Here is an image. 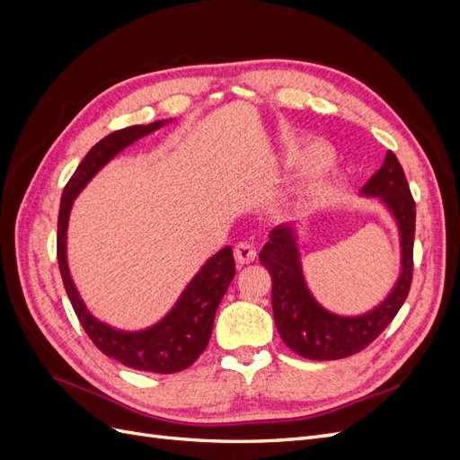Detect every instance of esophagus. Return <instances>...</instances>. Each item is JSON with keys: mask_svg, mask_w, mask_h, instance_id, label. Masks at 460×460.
Masks as SVG:
<instances>
[{"mask_svg": "<svg viewBox=\"0 0 460 460\" xmlns=\"http://www.w3.org/2000/svg\"><path fill=\"white\" fill-rule=\"evenodd\" d=\"M234 255H235V261H238L240 264H247V262H253L255 261L257 249H255V245L252 242H238V243H235Z\"/></svg>", "mask_w": 460, "mask_h": 460, "instance_id": "esophagus-1", "label": "esophagus"}]
</instances>
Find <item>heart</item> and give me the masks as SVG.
Returning <instances> with one entry per match:
<instances>
[{
	"label": "heart",
	"instance_id": "b5f03b06",
	"mask_svg": "<svg viewBox=\"0 0 460 460\" xmlns=\"http://www.w3.org/2000/svg\"><path fill=\"white\" fill-rule=\"evenodd\" d=\"M301 157L311 159V161H318L314 164H311L305 174L301 176L299 184H297V196L303 199H311L316 196H323L326 193L333 180H336V172H333V164L330 161H324L328 157V151L324 146L320 144H309L307 147L303 149Z\"/></svg>",
	"mask_w": 460,
	"mask_h": 460
}]
</instances>
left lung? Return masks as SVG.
<instances>
[{
	"label": "left lung",
	"instance_id": "obj_1",
	"mask_svg": "<svg viewBox=\"0 0 460 460\" xmlns=\"http://www.w3.org/2000/svg\"><path fill=\"white\" fill-rule=\"evenodd\" d=\"M384 205L399 234V276L389 294L360 314H338L320 305L307 286L301 264L299 228L284 222L270 230L259 261L272 276V313L280 338L297 355L311 360L351 357L370 345L392 323L409 296L412 280V242L416 208L397 157L385 153L384 164L358 191Z\"/></svg>",
	"mask_w": 460,
	"mask_h": 460
}]
</instances>
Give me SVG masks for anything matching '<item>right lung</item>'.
Instances as JSON below:
<instances>
[{"mask_svg":"<svg viewBox=\"0 0 460 460\" xmlns=\"http://www.w3.org/2000/svg\"><path fill=\"white\" fill-rule=\"evenodd\" d=\"M174 119L155 120L149 124H136L105 136L97 142L88 155L82 159L73 178L63 190L59 222H58V261L65 284V291L73 303V309L86 330L97 349L107 357L119 360L124 367L134 370H147L159 374H172L188 368L205 351L213 332L215 313L218 303L225 297L226 289L235 274V262L232 247L226 245L208 257L203 267L191 278L182 294L155 324L144 330H119L97 320L80 299L78 289L73 282L71 270L66 262V230L75 199L88 186L90 180L103 166L115 159L122 149H127L140 137L163 128Z\"/></svg>","mask_w":460,"mask_h":460,"instance_id":"right-lung-1","label":"right lung"}]
</instances>
